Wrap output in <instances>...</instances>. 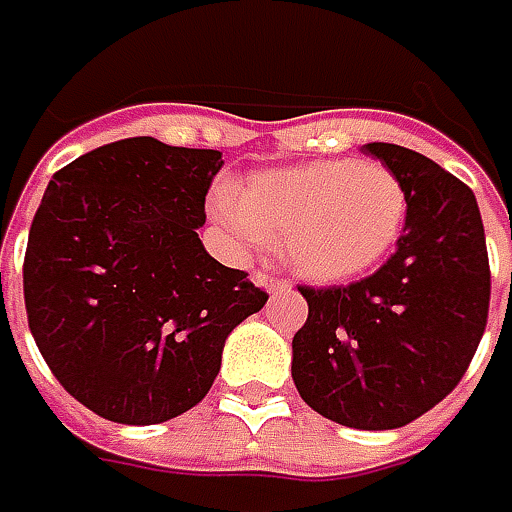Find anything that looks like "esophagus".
Instances as JSON below:
<instances>
[{"label":"esophagus","instance_id":"1","mask_svg":"<svg viewBox=\"0 0 512 512\" xmlns=\"http://www.w3.org/2000/svg\"><path fill=\"white\" fill-rule=\"evenodd\" d=\"M259 287H265L267 293H279V290H290V282L285 279H273V276H262V273H256V279H253Z\"/></svg>","mask_w":512,"mask_h":512}]
</instances>
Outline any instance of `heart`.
Returning <instances> with one entry per match:
<instances>
[{
  "label": "heart",
  "mask_w": 512,
  "mask_h": 512,
  "mask_svg": "<svg viewBox=\"0 0 512 512\" xmlns=\"http://www.w3.org/2000/svg\"><path fill=\"white\" fill-rule=\"evenodd\" d=\"M407 216L399 176L379 162L327 159L253 173L216 219L247 247L282 236L287 267L316 285L359 279L393 250Z\"/></svg>",
  "instance_id": "heart-1"
}]
</instances>
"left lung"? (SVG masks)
<instances>
[{
  "label": "left lung",
  "mask_w": 512,
  "mask_h": 512,
  "mask_svg": "<svg viewBox=\"0 0 512 512\" xmlns=\"http://www.w3.org/2000/svg\"><path fill=\"white\" fill-rule=\"evenodd\" d=\"M362 153L399 176L404 233L362 282L299 287L307 322L293 336L290 373L330 422L396 430L462 382L487 325L490 265L470 187L416 150L370 142Z\"/></svg>",
  "instance_id": "left-lung-1"
}]
</instances>
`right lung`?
I'll list each match as a JSON object with an SVG mask.
<instances>
[{"mask_svg":"<svg viewBox=\"0 0 512 512\" xmlns=\"http://www.w3.org/2000/svg\"><path fill=\"white\" fill-rule=\"evenodd\" d=\"M219 150L122 139L50 179L25 253L42 359L76 402L116 424H162L213 387L233 327L265 290L202 245Z\"/></svg>","mask_w":512,"mask_h":512,"instance_id":"add662e5","label":"right lung"}]
</instances>
